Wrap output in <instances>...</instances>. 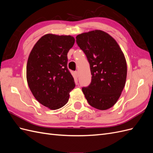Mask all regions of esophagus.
I'll return each mask as SVG.
<instances>
[{
	"mask_svg": "<svg viewBox=\"0 0 153 153\" xmlns=\"http://www.w3.org/2000/svg\"><path fill=\"white\" fill-rule=\"evenodd\" d=\"M75 74L76 76V77H78V74H79V73H78V71H75Z\"/></svg>",
	"mask_w": 153,
	"mask_h": 153,
	"instance_id": "1",
	"label": "esophagus"
}]
</instances>
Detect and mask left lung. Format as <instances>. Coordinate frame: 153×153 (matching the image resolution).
<instances>
[{
    "instance_id": "8db88e82",
    "label": "left lung",
    "mask_w": 153,
    "mask_h": 153,
    "mask_svg": "<svg viewBox=\"0 0 153 153\" xmlns=\"http://www.w3.org/2000/svg\"><path fill=\"white\" fill-rule=\"evenodd\" d=\"M76 39L90 64L91 83L82 88L86 100L100 110L112 107L126 80L127 64L121 48L114 38L101 30L82 33Z\"/></svg>"
}]
</instances>
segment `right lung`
I'll return each instance as SVG.
<instances>
[{
	"instance_id": "add662e5",
	"label": "right lung",
	"mask_w": 153,
	"mask_h": 153,
	"mask_svg": "<svg viewBox=\"0 0 153 153\" xmlns=\"http://www.w3.org/2000/svg\"><path fill=\"white\" fill-rule=\"evenodd\" d=\"M75 39L69 35L47 34L37 41L29 54L26 77L36 100L50 110L62 107L75 87L69 71L68 52Z\"/></svg>"
}]
</instances>
